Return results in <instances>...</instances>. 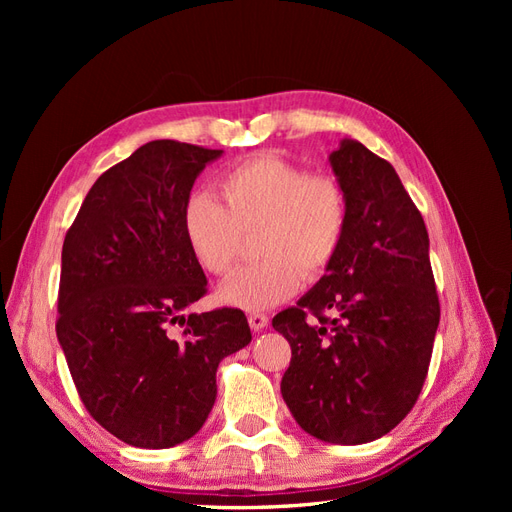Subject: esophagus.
<instances>
[{
  "mask_svg": "<svg viewBox=\"0 0 512 512\" xmlns=\"http://www.w3.org/2000/svg\"><path fill=\"white\" fill-rule=\"evenodd\" d=\"M247 320H250V327L254 329V331H262L269 324V316H265V314H258V312H254V314H250L247 316Z\"/></svg>",
  "mask_w": 512,
  "mask_h": 512,
  "instance_id": "1",
  "label": "esophagus"
}]
</instances>
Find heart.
Returning a JSON list of instances; mask_svg holds the SVG:
<instances>
[{
	"mask_svg": "<svg viewBox=\"0 0 512 512\" xmlns=\"http://www.w3.org/2000/svg\"><path fill=\"white\" fill-rule=\"evenodd\" d=\"M220 198L200 192L183 209V237L196 262L224 275L239 256L241 232H256V254L265 256L220 286L224 305L262 312L299 290L303 275L331 265L344 241L348 203L342 185L329 175L262 153L220 177Z\"/></svg>",
	"mask_w": 512,
	"mask_h": 512,
	"instance_id": "heart-1",
	"label": "heart"
}]
</instances>
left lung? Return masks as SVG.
Masks as SVG:
<instances>
[{
	"mask_svg": "<svg viewBox=\"0 0 512 512\" xmlns=\"http://www.w3.org/2000/svg\"><path fill=\"white\" fill-rule=\"evenodd\" d=\"M329 164L348 203L344 241L273 329L292 350L282 397L294 421L322 442L365 444L416 404L440 303L423 215L395 168L352 138L339 141Z\"/></svg>",
	"mask_w": 512,
	"mask_h": 512,
	"instance_id": "1",
	"label": "left lung"
}]
</instances>
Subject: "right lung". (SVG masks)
Wrapping results in <instances>:
<instances>
[{"label": "right lung", "mask_w": 512, "mask_h": 512, "mask_svg": "<svg viewBox=\"0 0 512 512\" xmlns=\"http://www.w3.org/2000/svg\"><path fill=\"white\" fill-rule=\"evenodd\" d=\"M222 153L138 147L91 185L61 250L57 339L76 391L138 448L190 440L215 404L220 361L252 342L241 309L188 314L207 277L183 237V209Z\"/></svg>", "instance_id": "right-lung-1"}]
</instances>
